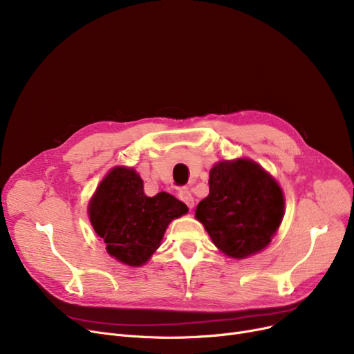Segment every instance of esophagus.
Returning <instances> with one entry per match:
<instances>
[{
    "label": "esophagus",
    "instance_id": "obj_1",
    "mask_svg": "<svg viewBox=\"0 0 354 354\" xmlns=\"http://www.w3.org/2000/svg\"><path fill=\"white\" fill-rule=\"evenodd\" d=\"M178 196H179V199H180L182 202L187 203V207H188V208H194V203H195V201H194V196H192V194H191V191H189V189H187V188L180 189V191H179V194H178Z\"/></svg>",
    "mask_w": 354,
    "mask_h": 354
}]
</instances>
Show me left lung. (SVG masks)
Returning a JSON list of instances; mask_svg holds the SVG:
<instances>
[{
    "mask_svg": "<svg viewBox=\"0 0 354 354\" xmlns=\"http://www.w3.org/2000/svg\"><path fill=\"white\" fill-rule=\"evenodd\" d=\"M283 214L281 188L248 159L216 163L209 172V195L195 209L214 244L232 258L266 248Z\"/></svg>",
    "mask_w": 354,
    "mask_h": 354,
    "instance_id": "1",
    "label": "left lung"
}]
</instances>
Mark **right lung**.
Segmentation results:
<instances>
[{
    "label": "right lung",
    "instance_id": "add662e5",
    "mask_svg": "<svg viewBox=\"0 0 354 354\" xmlns=\"http://www.w3.org/2000/svg\"><path fill=\"white\" fill-rule=\"evenodd\" d=\"M187 212L183 202L166 192L146 196L140 176L126 167L109 172L88 205L90 222L107 252L132 267L145 264L169 222Z\"/></svg>",
    "mask_w": 354,
    "mask_h": 354
}]
</instances>
